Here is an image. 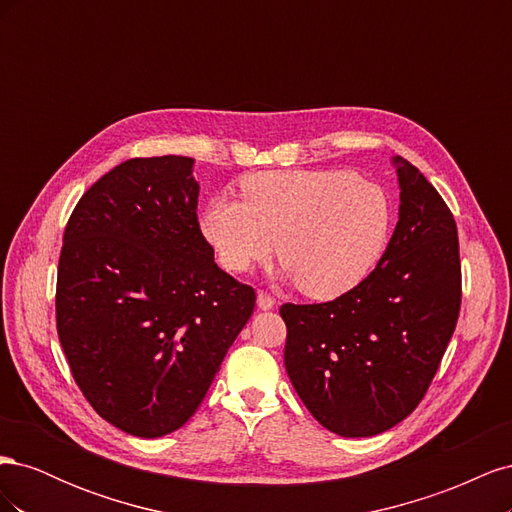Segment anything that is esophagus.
<instances>
[{"mask_svg": "<svg viewBox=\"0 0 512 512\" xmlns=\"http://www.w3.org/2000/svg\"><path fill=\"white\" fill-rule=\"evenodd\" d=\"M256 301H258V307H260V309H265V312H269V309H273V307H275V299L271 297V294L262 292V290L258 292Z\"/></svg>", "mask_w": 512, "mask_h": 512, "instance_id": "obj_1", "label": "esophagus"}]
</instances>
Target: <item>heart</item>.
<instances>
[{"instance_id": "b5f03b06", "label": "heart", "mask_w": 512, "mask_h": 512, "mask_svg": "<svg viewBox=\"0 0 512 512\" xmlns=\"http://www.w3.org/2000/svg\"><path fill=\"white\" fill-rule=\"evenodd\" d=\"M241 192L243 203L211 200L200 222L226 271L252 269L275 247L299 290L329 301L359 286L389 243V198L352 170H265Z\"/></svg>"}]
</instances>
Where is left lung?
I'll list each match as a JSON object with an SVG mask.
<instances>
[{"mask_svg": "<svg viewBox=\"0 0 512 512\" xmlns=\"http://www.w3.org/2000/svg\"><path fill=\"white\" fill-rule=\"evenodd\" d=\"M399 220L376 269L329 303H286L284 365L329 431L369 438L404 421L427 393L461 305L453 213L408 160L393 156Z\"/></svg>", "mask_w": 512, "mask_h": 512, "instance_id": "obj_1", "label": "left lung"}]
</instances>
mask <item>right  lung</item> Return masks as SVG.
Instances as JSON below:
<instances>
[{
  "instance_id": "obj_1",
  "label": "right lung",
  "mask_w": 512,
  "mask_h": 512,
  "mask_svg": "<svg viewBox=\"0 0 512 512\" xmlns=\"http://www.w3.org/2000/svg\"><path fill=\"white\" fill-rule=\"evenodd\" d=\"M194 160L134 158L83 194L57 269V333L104 421L138 438L183 427L256 294L213 260Z\"/></svg>"
}]
</instances>
